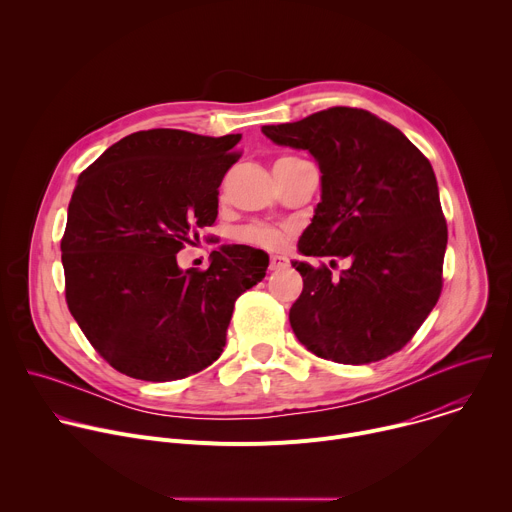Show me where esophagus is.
<instances>
[{
  "label": "esophagus",
  "mask_w": 512,
  "mask_h": 512,
  "mask_svg": "<svg viewBox=\"0 0 512 512\" xmlns=\"http://www.w3.org/2000/svg\"><path fill=\"white\" fill-rule=\"evenodd\" d=\"M287 257H283V255H271L269 257V269L271 271H275V269H283V267H287Z\"/></svg>",
  "instance_id": "esophagus-1"
}]
</instances>
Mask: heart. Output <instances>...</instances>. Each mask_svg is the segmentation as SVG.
I'll return each mask as SVG.
<instances>
[{"label": "heart", "mask_w": 512, "mask_h": 512, "mask_svg": "<svg viewBox=\"0 0 512 512\" xmlns=\"http://www.w3.org/2000/svg\"><path fill=\"white\" fill-rule=\"evenodd\" d=\"M285 229L271 225H249L239 231V241L263 247V249H279L285 243Z\"/></svg>", "instance_id": "1"}]
</instances>
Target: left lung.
<instances>
[{
	"mask_svg": "<svg viewBox=\"0 0 512 512\" xmlns=\"http://www.w3.org/2000/svg\"><path fill=\"white\" fill-rule=\"evenodd\" d=\"M261 131L277 145L308 150L322 172V200L298 251L350 261L338 277L326 265L291 261L304 277L289 310L294 334L316 356L342 364L401 350L442 294L448 225L429 160L364 109L332 107Z\"/></svg>",
	"mask_w": 512,
	"mask_h": 512,
	"instance_id": "1",
	"label": "left lung"
}]
</instances>
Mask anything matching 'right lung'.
I'll return each instance as SVG.
<instances>
[{
  "mask_svg": "<svg viewBox=\"0 0 512 512\" xmlns=\"http://www.w3.org/2000/svg\"><path fill=\"white\" fill-rule=\"evenodd\" d=\"M241 133L137 131L77 180L60 241L66 304L93 348L119 373L176 381L221 356L237 298L269 257L223 245L206 271L176 253L218 214V186L239 160Z\"/></svg>",
  "mask_w": 512,
  "mask_h": 512,
  "instance_id": "right-lung-1",
  "label": "right lung"
}]
</instances>
